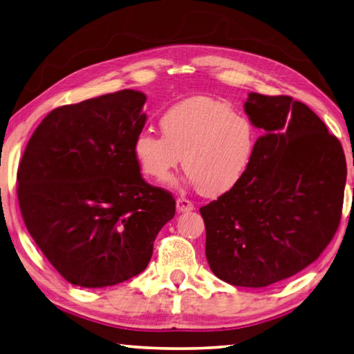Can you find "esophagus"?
I'll return each mask as SVG.
<instances>
[{"mask_svg":"<svg viewBox=\"0 0 354 354\" xmlns=\"http://www.w3.org/2000/svg\"><path fill=\"white\" fill-rule=\"evenodd\" d=\"M195 209V205H193L192 201L185 199V198H178L176 199V210L179 213H185V212H192Z\"/></svg>","mask_w":354,"mask_h":354,"instance_id":"1","label":"esophagus"}]
</instances>
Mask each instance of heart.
<instances>
[{
    "mask_svg": "<svg viewBox=\"0 0 354 354\" xmlns=\"http://www.w3.org/2000/svg\"><path fill=\"white\" fill-rule=\"evenodd\" d=\"M162 136L142 130L133 140L141 173L162 183L181 162L187 183L207 196H221L244 178L258 133L250 118L225 102L196 96L169 107L159 118Z\"/></svg>",
    "mask_w": 354,
    "mask_h": 354,
    "instance_id": "1",
    "label": "heart"
}]
</instances>
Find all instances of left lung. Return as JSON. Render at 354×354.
<instances>
[{"label": "left lung", "mask_w": 354, "mask_h": 354, "mask_svg": "<svg viewBox=\"0 0 354 354\" xmlns=\"http://www.w3.org/2000/svg\"><path fill=\"white\" fill-rule=\"evenodd\" d=\"M244 110L262 131L250 167L199 212L212 272L259 288L301 272L333 239L347 164L341 142L306 104L248 93Z\"/></svg>", "instance_id": "left-lung-1"}]
</instances>
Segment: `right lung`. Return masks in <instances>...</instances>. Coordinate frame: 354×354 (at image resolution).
I'll list each match as a JSON object with an SVG mask.
<instances>
[{
  "instance_id": "1",
  "label": "right lung",
  "mask_w": 354,
  "mask_h": 354,
  "mask_svg": "<svg viewBox=\"0 0 354 354\" xmlns=\"http://www.w3.org/2000/svg\"><path fill=\"white\" fill-rule=\"evenodd\" d=\"M145 100L126 88L55 109L21 158L24 224L73 286L102 288L144 272L156 234L175 216V199L144 181L133 156Z\"/></svg>"
}]
</instances>
